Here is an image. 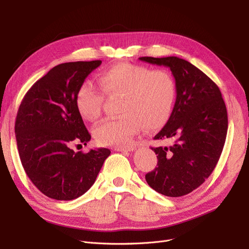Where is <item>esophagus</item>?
<instances>
[{"mask_svg": "<svg viewBox=\"0 0 249 249\" xmlns=\"http://www.w3.org/2000/svg\"><path fill=\"white\" fill-rule=\"evenodd\" d=\"M114 150L117 152H131L135 150V146L130 145V146H125V148H119V146H117V148H114Z\"/></svg>", "mask_w": 249, "mask_h": 249, "instance_id": "34e87169", "label": "esophagus"}]
</instances>
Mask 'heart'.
Here are the masks:
<instances>
[{"instance_id": "heart-1", "label": "heart", "mask_w": 249, "mask_h": 249, "mask_svg": "<svg viewBox=\"0 0 249 249\" xmlns=\"http://www.w3.org/2000/svg\"><path fill=\"white\" fill-rule=\"evenodd\" d=\"M99 89L90 81L79 86L75 103L80 115L89 121L101 115L105 96L120 97V116L107 119L94 129L96 141L105 145L126 146L143 126L155 130L168 121L177 98L172 73L164 69L150 70L129 62L117 63L98 75Z\"/></svg>"}]
</instances>
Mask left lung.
Listing matches in <instances>:
<instances>
[{"label": "left lung", "instance_id": "8db88e82", "mask_svg": "<svg viewBox=\"0 0 249 249\" xmlns=\"http://www.w3.org/2000/svg\"><path fill=\"white\" fill-rule=\"evenodd\" d=\"M140 59L168 67L177 84L171 116L154 137L171 143L152 148L158 163L145 174V180L162 195H187L209 178L223 152L228 130L225 101L215 83L185 59L176 56Z\"/></svg>", "mask_w": 249, "mask_h": 249}]
</instances>
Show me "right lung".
<instances>
[{
	"label": "right lung",
	"instance_id": "obj_1",
	"mask_svg": "<svg viewBox=\"0 0 249 249\" xmlns=\"http://www.w3.org/2000/svg\"><path fill=\"white\" fill-rule=\"evenodd\" d=\"M101 60L66 62L51 69L26 92L15 121L22 166L44 195L69 201L93 185L108 149L75 153L71 145L87 144L91 135L78 112L79 86Z\"/></svg>",
	"mask_w": 249,
	"mask_h": 249
}]
</instances>
